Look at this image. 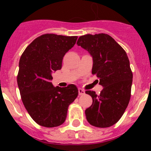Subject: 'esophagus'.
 I'll return each mask as SVG.
<instances>
[{
	"label": "esophagus",
	"instance_id": "obj_1",
	"mask_svg": "<svg viewBox=\"0 0 151 151\" xmlns=\"http://www.w3.org/2000/svg\"><path fill=\"white\" fill-rule=\"evenodd\" d=\"M85 91L83 90V89L82 88H78V94H79V95H83V94H85Z\"/></svg>",
	"mask_w": 151,
	"mask_h": 151
}]
</instances>
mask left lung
Masks as SVG:
<instances>
[{
    "label": "left lung",
    "mask_w": 151,
    "mask_h": 151,
    "mask_svg": "<svg viewBox=\"0 0 151 151\" xmlns=\"http://www.w3.org/2000/svg\"><path fill=\"white\" fill-rule=\"evenodd\" d=\"M77 45L92 57V74L97 75L103 86L99 95L85 91L93 100L85 110L86 119L96 127H110L120 119L130 100L133 76L128 56L111 36L104 33L80 36Z\"/></svg>",
    "instance_id": "left-lung-1"
}]
</instances>
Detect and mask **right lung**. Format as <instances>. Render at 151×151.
<instances>
[{
    "label": "right lung",
    "mask_w": 151,
    "mask_h": 151,
    "mask_svg": "<svg viewBox=\"0 0 151 151\" xmlns=\"http://www.w3.org/2000/svg\"><path fill=\"white\" fill-rule=\"evenodd\" d=\"M77 36L46 34L26 48L19 63L17 84L30 116L44 127H57L66 118L68 106L78 94L75 85L54 87L52 73L62 67L64 55L75 45Z\"/></svg>",
    "instance_id": "add662e5"
}]
</instances>
